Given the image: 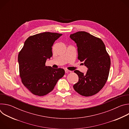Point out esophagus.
I'll use <instances>...</instances> for the list:
<instances>
[{
    "mask_svg": "<svg viewBox=\"0 0 129 129\" xmlns=\"http://www.w3.org/2000/svg\"><path fill=\"white\" fill-rule=\"evenodd\" d=\"M65 72L66 73H68V72H70L71 71H70V70H67V69H65Z\"/></svg>",
    "mask_w": 129,
    "mask_h": 129,
    "instance_id": "1",
    "label": "esophagus"
}]
</instances>
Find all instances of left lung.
Wrapping results in <instances>:
<instances>
[{
    "instance_id": "left-lung-1",
    "label": "left lung",
    "mask_w": 129,
    "mask_h": 129,
    "mask_svg": "<svg viewBox=\"0 0 129 129\" xmlns=\"http://www.w3.org/2000/svg\"><path fill=\"white\" fill-rule=\"evenodd\" d=\"M70 38L77 43L78 59L88 68L86 74L74 71L79 81L73 88L84 96L95 95L105 86L110 71L111 61L105 44L100 38L83 31L71 34Z\"/></svg>"
}]
</instances>
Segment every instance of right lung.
Returning a JSON list of instances; mask_svg holds the SVG:
<instances>
[{"mask_svg":"<svg viewBox=\"0 0 129 129\" xmlns=\"http://www.w3.org/2000/svg\"><path fill=\"white\" fill-rule=\"evenodd\" d=\"M61 36V34L51 32L30 36L18 54L21 82L34 95L41 96L47 94L65 75L62 68L45 66L47 59L52 56L53 43Z\"/></svg>","mask_w":129,"mask_h":129,"instance_id":"add662e5","label":"right lung"}]
</instances>
